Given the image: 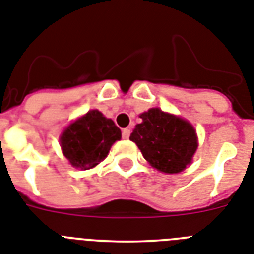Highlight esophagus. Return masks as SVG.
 <instances>
[{
	"label": "esophagus",
	"instance_id": "34e87169",
	"mask_svg": "<svg viewBox=\"0 0 254 254\" xmlns=\"http://www.w3.org/2000/svg\"><path fill=\"white\" fill-rule=\"evenodd\" d=\"M129 135H131V129L129 128H125L122 131V137L125 138V140H127V138L129 137Z\"/></svg>",
	"mask_w": 254,
	"mask_h": 254
}]
</instances>
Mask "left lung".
Instances as JSON below:
<instances>
[{
    "label": "left lung",
    "instance_id": "1",
    "mask_svg": "<svg viewBox=\"0 0 254 254\" xmlns=\"http://www.w3.org/2000/svg\"><path fill=\"white\" fill-rule=\"evenodd\" d=\"M141 123L136 125L129 140L141 150L144 158L155 170L164 173L183 172L191 163L198 137L191 123L151 108L140 114Z\"/></svg>",
    "mask_w": 254,
    "mask_h": 254
}]
</instances>
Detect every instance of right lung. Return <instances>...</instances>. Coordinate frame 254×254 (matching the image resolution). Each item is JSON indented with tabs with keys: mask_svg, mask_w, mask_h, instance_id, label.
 I'll return each mask as SVG.
<instances>
[{
	"mask_svg": "<svg viewBox=\"0 0 254 254\" xmlns=\"http://www.w3.org/2000/svg\"><path fill=\"white\" fill-rule=\"evenodd\" d=\"M122 132L99 110H90L75 119L60 135L63 154L74 168L91 170L104 160Z\"/></svg>",
	"mask_w": 254,
	"mask_h": 254,
	"instance_id": "add662e5",
	"label": "right lung"
}]
</instances>
